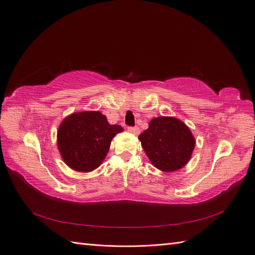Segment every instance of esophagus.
Segmentation results:
<instances>
[{
	"instance_id": "esophagus-1",
	"label": "esophagus",
	"mask_w": 255,
	"mask_h": 255,
	"mask_svg": "<svg viewBox=\"0 0 255 255\" xmlns=\"http://www.w3.org/2000/svg\"><path fill=\"white\" fill-rule=\"evenodd\" d=\"M128 132L133 133V134H135V135H139V133H140V129H139V128H138V127L128 128Z\"/></svg>"
}]
</instances>
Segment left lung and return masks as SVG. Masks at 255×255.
Masks as SVG:
<instances>
[{
    "mask_svg": "<svg viewBox=\"0 0 255 255\" xmlns=\"http://www.w3.org/2000/svg\"><path fill=\"white\" fill-rule=\"evenodd\" d=\"M152 165L164 172L180 170L186 165L196 140L189 128L174 117H157L138 137Z\"/></svg>",
    "mask_w": 255,
    "mask_h": 255,
    "instance_id": "obj_1",
    "label": "left lung"
}]
</instances>
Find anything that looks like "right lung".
<instances>
[{
	"label": "right lung",
	"instance_id": "add662e5",
	"mask_svg": "<svg viewBox=\"0 0 255 255\" xmlns=\"http://www.w3.org/2000/svg\"><path fill=\"white\" fill-rule=\"evenodd\" d=\"M123 128L110 125L97 111L76 112L61 121L57 146L65 164L78 172L94 171L106 157L111 142Z\"/></svg>",
	"mask_w": 255,
	"mask_h": 255
}]
</instances>
